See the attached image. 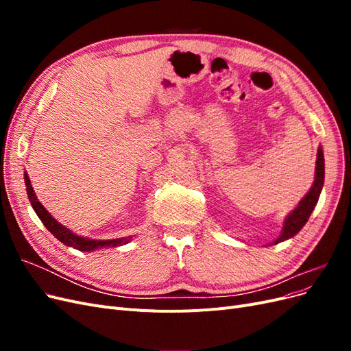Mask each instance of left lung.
Here are the masks:
<instances>
[{
	"instance_id": "8db88e82",
	"label": "left lung",
	"mask_w": 351,
	"mask_h": 351,
	"mask_svg": "<svg viewBox=\"0 0 351 351\" xmlns=\"http://www.w3.org/2000/svg\"><path fill=\"white\" fill-rule=\"evenodd\" d=\"M324 178H325V162H324V152L322 147L317 149V156H316V168H315V182L311 187L307 195L300 200V204L297 205V208L291 212V214L285 218L284 221V227L280 237L272 241L271 244H277L280 241L289 240L291 237H294L297 232H299L303 226L309 219L313 208L317 204V199H319L321 190L324 186Z\"/></svg>"
}]
</instances>
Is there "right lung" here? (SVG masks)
Wrapping results in <instances>:
<instances>
[{
  "instance_id": "right-lung-1",
  "label": "right lung",
  "mask_w": 351,
  "mask_h": 351,
  "mask_svg": "<svg viewBox=\"0 0 351 351\" xmlns=\"http://www.w3.org/2000/svg\"><path fill=\"white\" fill-rule=\"evenodd\" d=\"M25 183H26L27 197L30 200V205L35 209L36 215L42 221V224H44L48 228V231H51L52 234H54L61 243H64L66 246L77 249L80 252H93V250L102 249V247L123 246V244H127L132 240V237H121V239H115V240H93V239L80 237L77 234H74L71 230L60 224L56 218H52V215L44 208V205H42L38 200V197L34 192V187H32V184H30V178H29L27 173H25Z\"/></svg>"
}]
</instances>
